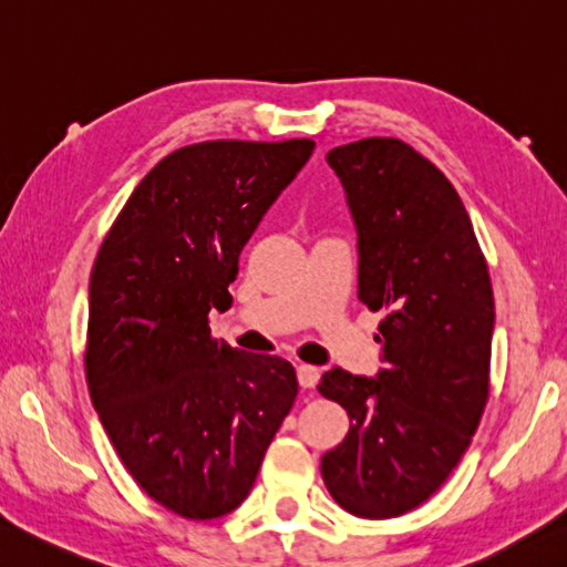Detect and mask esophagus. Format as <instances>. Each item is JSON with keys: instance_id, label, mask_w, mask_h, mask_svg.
Instances as JSON below:
<instances>
[{"instance_id": "obj_1", "label": "esophagus", "mask_w": 567, "mask_h": 567, "mask_svg": "<svg viewBox=\"0 0 567 567\" xmlns=\"http://www.w3.org/2000/svg\"><path fill=\"white\" fill-rule=\"evenodd\" d=\"M297 381L302 388H315L319 383V369L309 363H299L297 365Z\"/></svg>"}]
</instances>
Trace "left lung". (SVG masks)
Returning a JSON list of instances; mask_svg holds the SVG:
<instances>
[{"mask_svg": "<svg viewBox=\"0 0 567 567\" xmlns=\"http://www.w3.org/2000/svg\"><path fill=\"white\" fill-rule=\"evenodd\" d=\"M327 162L359 233V299L385 312V369H331L319 393L349 413L321 457L334 502L361 518L413 512L447 482L489 398L494 292L460 194L435 164L393 137L341 144Z\"/></svg>", "mask_w": 567, "mask_h": 567, "instance_id": "8db88e82", "label": "left lung"}]
</instances>
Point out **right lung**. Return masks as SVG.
I'll return each instance as SVG.
<instances>
[{
  "mask_svg": "<svg viewBox=\"0 0 567 567\" xmlns=\"http://www.w3.org/2000/svg\"><path fill=\"white\" fill-rule=\"evenodd\" d=\"M312 140L188 144L137 184L91 272L85 381L117 457L154 502L208 520L243 504L292 410L290 361L210 337L240 250Z\"/></svg>",
  "mask_w": 567,
  "mask_h": 567,
  "instance_id": "right-lung-1",
  "label": "right lung"
}]
</instances>
